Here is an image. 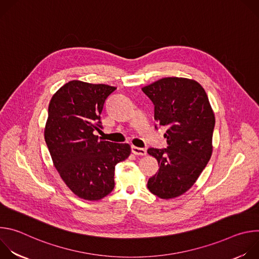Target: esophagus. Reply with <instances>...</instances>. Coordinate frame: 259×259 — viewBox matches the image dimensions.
I'll list each match as a JSON object with an SVG mask.
<instances>
[{"label": "esophagus", "mask_w": 259, "mask_h": 259, "mask_svg": "<svg viewBox=\"0 0 259 259\" xmlns=\"http://www.w3.org/2000/svg\"><path fill=\"white\" fill-rule=\"evenodd\" d=\"M131 151L136 156H145L146 155V150L145 149H141V147H137V146H134V145L131 146Z\"/></svg>", "instance_id": "esophagus-1"}]
</instances>
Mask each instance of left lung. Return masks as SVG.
Returning <instances> with one entry per match:
<instances>
[{
  "instance_id": "1",
  "label": "left lung",
  "mask_w": 259,
  "mask_h": 259,
  "mask_svg": "<svg viewBox=\"0 0 259 259\" xmlns=\"http://www.w3.org/2000/svg\"><path fill=\"white\" fill-rule=\"evenodd\" d=\"M155 104V120L167 127V149L147 150L159 163L147 189L161 199L189 191L212 155L215 117L204 88L186 78H164L142 88ZM157 128V125H156Z\"/></svg>"
}]
</instances>
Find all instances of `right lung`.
Wrapping results in <instances>:
<instances>
[{
  "mask_svg": "<svg viewBox=\"0 0 259 259\" xmlns=\"http://www.w3.org/2000/svg\"><path fill=\"white\" fill-rule=\"evenodd\" d=\"M116 90L104 84L70 81L51 98L45 141L53 164L69 190L97 201L115 188V167L126 160L128 143L98 140L100 115L106 98Z\"/></svg>",
  "mask_w": 259,
  "mask_h": 259,
  "instance_id": "add662e5",
  "label": "right lung"
}]
</instances>
